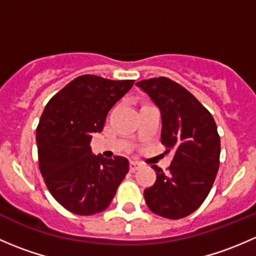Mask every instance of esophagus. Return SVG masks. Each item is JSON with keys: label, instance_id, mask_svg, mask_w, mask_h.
Segmentation results:
<instances>
[{"label": "esophagus", "instance_id": "34e87169", "mask_svg": "<svg viewBox=\"0 0 256 256\" xmlns=\"http://www.w3.org/2000/svg\"><path fill=\"white\" fill-rule=\"evenodd\" d=\"M140 166H141V164H138V161H131V162H130V171H131V172H135L136 170L140 168Z\"/></svg>", "mask_w": 256, "mask_h": 256}]
</instances>
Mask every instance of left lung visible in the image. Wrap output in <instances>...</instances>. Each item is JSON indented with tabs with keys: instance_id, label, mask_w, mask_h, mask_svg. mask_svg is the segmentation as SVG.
Listing matches in <instances>:
<instances>
[{
	"instance_id": "1",
	"label": "left lung",
	"mask_w": 256,
	"mask_h": 256,
	"mask_svg": "<svg viewBox=\"0 0 256 256\" xmlns=\"http://www.w3.org/2000/svg\"><path fill=\"white\" fill-rule=\"evenodd\" d=\"M138 88L161 110V142L174 156L167 171L154 164L156 182L144 192L150 210L180 219L200 207L212 190L220 138L212 114L186 88L166 76L141 80Z\"/></svg>"
}]
</instances>
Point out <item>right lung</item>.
<instances>
[{
  "label": "right lung",
  "instance_id": "1",
  "mask_svg": "<svg viewBox=\"0 0 256 256\" xmlns=\"http://www.w3.org/2000/svg\"><path fill=\"white\" fill-rule=\"evenodd\" d=\"M134 82L85 74L46 105L36 136L40 170L54 200L72 213L92 216L105 210L128 172V158L95 156L89 144Z\"/></svg>",
  "mask_w": 256,
  "mask_h": 256
}]
</instances>
